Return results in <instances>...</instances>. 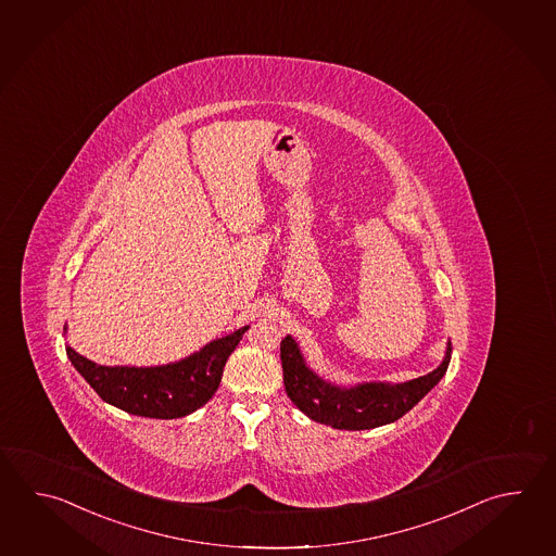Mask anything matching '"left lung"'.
Instances as JSON below:
<instances>
[{"label": "left lung", "instance_id": "left-lung-1", "mask_svg": "<svg viewBox=\"0 0 556 556\" xmlns=\"http://www.w3.org/2000/svg\"><path fill=\"white\" fill-rule=\"evenodd\" d=\"M452 361V342H447L443 363L430 375L409 382H364V384H332L306 366L301 349L293 337L281 340V364L287 396L296 408L318 424L337 430H372L392 424L414 408L433 386L442 380Z\"/></svg>", "mask_w": 556, "mask_h": 556}]
</instances>
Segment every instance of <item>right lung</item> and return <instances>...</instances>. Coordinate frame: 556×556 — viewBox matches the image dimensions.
<instances>
[{"label": "right lung", "mask_w": 556, "mask_h": 556, "mask_svg": "<svg viewBox=\"0 0 556 556\" xmlns=\"http://www.w3.org/2000/svg\"><path fill=\"white\" fill-rule=\"evenodd\" d=\"M248 329L241 327L180 363L166 366H102L71 346L67 356L92 390L114 408L142 418H184L216 394L227 358Z\"/></svg>", "instance_id": "add662e5"}]
</instances>
